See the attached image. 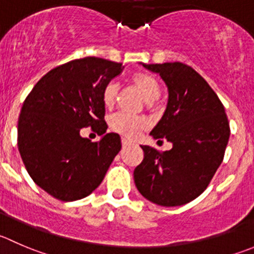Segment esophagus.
I'll return each instance as SVG.
<instances>
[{
    "mask_svg": "<svg viewBox=\"0 0 254 254\" xmlns=\"http://www.w3.org/2000/svg\"><path fill=\"white\" fill-rule=\"evenodd\" d=\"M122 144H123V147H127V146H129V145H130V141H127V139H123Z\"/></svg>",
    "mask_w": 254,
    "mask_h": 254,
    "instance_id": "34e87169",
    "label": "esophagus"
}]
</instances>
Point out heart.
<instances>
[{
  "label": "heart",
  "instance_id": "heart-1",
  "mask_svg": "<svg viewBox=\"0 0 254 254\" xmlns=\"http://www.w3.org/2000/svg\"><path fill=\"white\" fill-rule=\"evenodd\" d=\"M131 84L145 99V105L152 108L156 104V99L161 92V83L147 72H136L131 75ZM119 85L117 82H109L104 87L102 93L103 103L107 108H113L117 100ZM110 127L113 131L118 132L127 139H134L139 132L146 127V120L141 117H131L124 113H117L110 118Z\"/></svg>",
  "mask_w": 254,
  "mask_h": 254
}]
</instances>
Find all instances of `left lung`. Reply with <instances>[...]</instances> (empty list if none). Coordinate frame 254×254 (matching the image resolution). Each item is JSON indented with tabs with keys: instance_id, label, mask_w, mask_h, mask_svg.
I'll list each match as a JSON object with an SVG mask.
<instances>
[{
	"instance_id": "left-lung-1",
	"label": "left lung",
	"mask_w": 254,
	"mask_h": 254,
	"mask_svg": "<svg viewBox=\"0 0 254 254\" xmlns=\"http://www.w3.org/2000/svg\"><path fill=\"white\" fill-rule=\"evenodd\" d=\"M142 65L159 73L169 88L167 108L150 135L174 146L160 151L141 145L144 159L135 167V185L156 205H185L207 189L225 156L231 132L225 107L190 65L180 62Z\"/></svg>"
}]
</instances>
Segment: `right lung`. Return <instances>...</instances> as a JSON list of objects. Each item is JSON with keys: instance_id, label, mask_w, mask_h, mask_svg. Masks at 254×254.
I'll return each instance as SVG.
<instances>
[{"instance_id": "obj_1", "label": "right lung", "mask_w": 254, "mask_h": 254, "mask_svg": "<svg viewBox=\"0 0 254 254\" xmlns=\"http://www.w3.org/2000/svg\"><path fill=\"white\" fill-rule=\"evenodd\" d=\"M123 69L122 63L98 57L74 59L49 70L24 99L19 154L32 180L57 200L75 201L92 193L122 149L118 134L92 142L80 136V130L107 131L102 93Z\"/></svg>"}]
</instances>
